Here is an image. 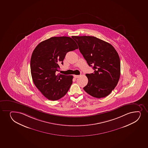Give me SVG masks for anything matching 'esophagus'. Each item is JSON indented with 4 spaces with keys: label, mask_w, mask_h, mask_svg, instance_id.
Listing matches in <instances>:
<instances>
[{
    "label": "esophagus",
    "mask_w": 148,
    "mask_h": 148,
    "mask_svg": "<svg viewBox=\"0 0 148 148\" xmlns=\"http://www.w3.org/2000/svg\"><path fill=\"white\" fill-rule=\"evenodd\" d=\"M80 77V75H74V77L75 78H78V77Z\"/></svg>",
    "instance_id": "obj_1"
}]
</instances>
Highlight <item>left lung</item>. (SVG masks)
Here are the masks:
<instances>
[{
  "label": "left lung",
  "mask_w": 148,
  "mask_h": 148,
  "mask_svg": "<svg viewBox=\"0 0 148 148\" xmlns=\"http://www.w3.org/2000/svg\"><path fill=\"white\" fill-rule=\"evenodd\" d=\"M79 49L93 73L86 74L88 83L84 88L86 93L100 98L108 96L116 85L121 75L119 56L108 42L90 36H73Z\"/></svg>",
  "instance_id": "1"
}]
</instances>
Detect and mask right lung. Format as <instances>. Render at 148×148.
<instances>
[{
	"label": "right lung",
	"mask_w": 148,
	"mask_h": 148,
	"mask_svg": "<svg viewBox=\"0 0 148 148\" xmlns=\"http://www.w3.org/2000/svg\"><path fill=\"white\" fill-rule=\"evenodd\" d=\"M77 49L71 37H53L41 42L33 51L30 59L32 78L37 88L49 100L60 99L70 88L73 76L58 72L67 53Z\"/></svg>",
	"instance_id": "right-lung-1"
}]
</instances>
